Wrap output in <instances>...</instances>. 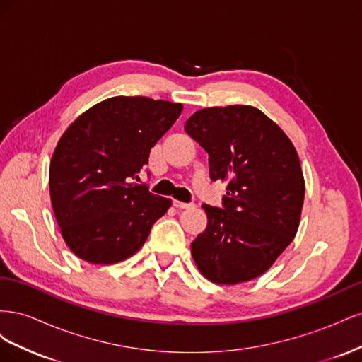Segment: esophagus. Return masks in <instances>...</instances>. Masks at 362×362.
Returning a JSON list of instances; mask_svg holds the SVG:
<instances>
[{
	"instance_id": "esophagus-1",
	"label": "esophagus",
	"mask_w": 362,
	"mask_h": 362,
	"mask_svg": "<svg viewBox=\"0 0 362 362\" xmlns=\"http://www.w3.org/2000/svg\"><path fill=\"white\" fill-rule=\"evenodd\" d=\"M173 205L177 206V208H181V210H185V208H192L193 206V204H187V202H182V201H177L175 199L173 201Z\"/></svg>"
}]
</instances>
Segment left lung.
<instances>
[{
	"mask_svg": "<svg viewBox=\"0 0 362 362\" xmlns=\"http://www.w3.org/2000/svg\"><path fill=\"white\" fill-rule=\"evenodd\" d=\"M185 133L208 152L213 181H228L222 208L204 204L205 231L192 242L202 275L216 284L262 275L298 233L305 181L286 133L250 105L208 107Z\"/></svg>",
	"mask_w": 362,
	"mask_h": 362,
	"instance_id": "8db88e82",
	"label": "left lung"
}]
</instances>
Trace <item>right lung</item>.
Segmentation results:
<instances>
[{"mask_svg":"<svg viewBox=\"0 0 362 362\" xmlns=\"http://www.w3.org/2000/svg\"><path fill=\"white\" fill-rule=\"evenodd\" d=\"M181 112L177 103L113 96L64 131L49 164V194L62 235L76 257L115 264L144 246L172 202L134 180Z\"/></svg>","mask_w":362,"mask_h":362,"instance_id":"right-lung-1","label":"right lung"}]
</instances>
